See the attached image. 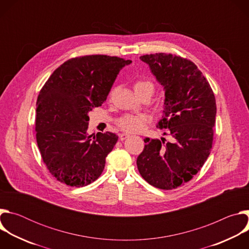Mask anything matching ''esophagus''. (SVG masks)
Here are the masks:
<instances>
[{
	"mask_svg": "<svg viewBox=\"0 0 249 249\" xmlns=\"http://www.w3.org/2000/svg\"><path fill=\"white\" fill-rule=\"evenodd\" d=\"M129 137H130V135L127 134V133H121V134H119V139H120V141H124V140H126L127 138H129Z\"/></svg>",
	"mask_w": 249,
	"mask_h": 249,
	"instance_id": "esophagus-1",
	"label": "esophagus"
}]
</instances>
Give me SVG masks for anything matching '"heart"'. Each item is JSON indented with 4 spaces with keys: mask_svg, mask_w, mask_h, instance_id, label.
Instances as JSON below:
<instances>
[{
    "mask_svg": "<svg viewBox=\"0 0 249 249\" xmlns=\"http://www.w3.org/2000/svg\"><path fill=\"white\" fill-rule=\"evenodd\" d=\"M145 89H150L154 91V85L149 81H138L134 84L135 92ZM149 121H150V116L148 114L138 113V114H128L121 117L118 120L117 124L123 131L127 133H136L143 130Z\"/></svg>",
    "mask_w": 249,
    "mask_h": 249,
    "instance_id": "b5f03b06",
    "label": "heart"
}]
</instances>
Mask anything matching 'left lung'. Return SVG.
<instances>
[{"label": "left lung", "instance_id": "8db88e82", "mask_svg": "<svg viewBox=\"0 0 249 249\" xmlns=\"http://www.w3.org/2000/svg\"><path fill=\"white\" fill-rule=\"evenodd\" d=\"M140 59L149 65L163 88V110L157 127L167 129L172 141L164 143L162 137L160 140L146 138L137 166L148 183L170 190L191 180L207 160L216 122V99L193 62L164 53Z\"/></svg>", "mask_w": 249, "mask_h": 249}]
</instances>
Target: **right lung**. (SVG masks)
<instances>
[{
	"mask_svg": "<svg viewBox=\"0 0 249 249\" xmlns=\"http://www.w3.org/2000/svg\"><path fill=\"white\" fill-rule=\"evenodd\" d=\"M132 61L106 55L73 58L57 68L36 101V141L55 178L83 187L102 173L118 136L89 135V112L107 98L117 75Z\"/></svg>",
	"mask_w": 249,
	"mask_h": 249,
	"instance_id": "1",
	"label": "right lung"
}]
</instances>
